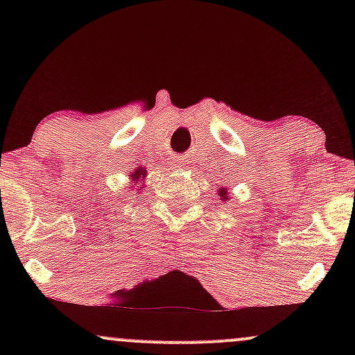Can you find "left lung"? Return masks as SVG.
<instances>
[{"instance_id":"1","label":"left lung","mask_w":355,"mask_h":355,"mask_svg":"<svg viewBox=\"0 0 355 355\" xmlns=\"http://www.w3.org/2000/svg\"><path fill=\"white\" fill-rule=\"evenodd\" d=\"M220 195H222V197L225 198V200H227V190H225V189H223L222 191H220Z\"/></svg>"}]
</instances>
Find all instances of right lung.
<instances>
[{
	"label": "right lung",
	"mask_w": 355,
	"mask_h": 355,
	"mask_svg": "<svg viewBox=\"0 0 355 355\" xmlns=\"http://www.w3.org/2000/svg\"><path fill=\"white\" fill-rule=\"evenodd\" d=\"M145 170H144V166H141V168H138L135 173H133V178H140V177H145Z\"/></svg>",
	"instance_id": "1"
}]
</instances>
